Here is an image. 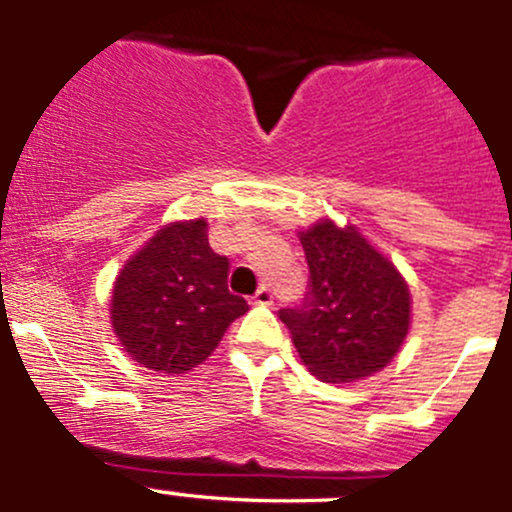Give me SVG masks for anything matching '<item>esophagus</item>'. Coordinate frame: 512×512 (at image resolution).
<instances>
[{"label":"esophagus","instance_id":"esophagus-1","mask_svg":"<svg viewBox=\"0 0 512 512\" xmlns=\"http://www.w3.org/2000/svg\"><path fill=\"white\" fill-rule=\"evenodd\" d=\"M252 305H262V307L272 305V290H270V287L262 285L260 290L255 292V297H252Z\"/></svg>","mask_w":512,"mask_h":512}]
</instances>
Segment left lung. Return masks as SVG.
<instances>
[{
  "instance_id": "left-lung-1",
  "label": "left lung",
  "mask_w": 512,
  "mask_h": 512,
  "mask_svg": "<svg viewBox=\"0 0 512 512\" xmlns=\"http://www.w3.org/2000/svg\"><path fill=\"white\" fill-rule=\"evenodd\" d=\"M310 282L300 307L280 310L300 360L322 382L375 375L410 327V290L355 227L322 220L300 232Z\"/></svg>"
}]
</instances>
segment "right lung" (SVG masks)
<instances>
[{
    "instance_id": "1",
    "label": "right lung",
    "mask_w": 512,
    "mask_h": 512,
    "mask_svg": "<svg viewBox=\"0 0 512 512\" xmlns=\"http://www.w3.org/2000/svg\"><path fill=\"white\" fill-rule=\"evenodd\" d=\"M230 262L207 242V222H172L124 262L114 280L112 327L142 367L182 375L205 362L247 312L227 290Z\"/></svg>"
}]
</instances>
